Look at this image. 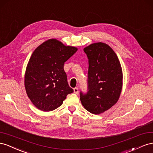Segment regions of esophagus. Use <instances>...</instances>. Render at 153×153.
<instances>
[{
  "label": "esophagus",
  "instance_id": "obj_1",
  "mask_svg": "<svg viewBox=\"0 0 153 153\" xmlns=\"http://www.w3.org/2000/svg\"><path fill=\"white\" fill-rule=\"evenodd\" d=\"M74 93L76 94H77L78 93H79V90H78L77 87H76V88H74Z\"/></svg>",
  "mask_w": 153,
  "mask_h": 153
}]
</instances>
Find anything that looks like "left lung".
<instances>
[{"instance_id":"1","label":"left lung","mask_w":153,"mask_h":153,"mask_svg":"<svg viewBox=\"0 0 153 153\" xmlns=\"http://www.w3.org/2000/svg\"><path fill=\"white\" fill-rule=\"evenodd\" d=\"M84 51L89 63L88 91L86 94L81 91L80 100L87 111L97 115L117 102L123 88V70L116 53L106 43H92Z\"/></svg>"}]
</instances>
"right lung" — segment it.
I'll use <instances>...</instances> for the list:
<instances>
[{"label":"right lung","mask_w":153,"mask_h":153,"mask_svg":"<svg viewBox=\"0 0 153 153\" xmlns=\"http://www.w3.org/2000/svg\"><path fill=\"white\" fill-rule=\"evenodd\" d=\"M77 51L56 39H49L34 51L26 67L24 85L30 101L43 111L56 110L74 90L63 65Z\"/></svg>","instance_id":"add662e5"}]
</instances>
